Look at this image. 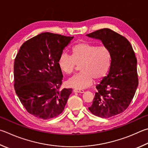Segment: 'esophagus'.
I'll use <instances>...</instances> for the list:
<instances>
[{
	"label": "esophagus",
	"mask_w": 148,
	"mask_h": 148,
	"mask_svg": "<svg viewBox=\"0 0 148 148\" xmlns=\"http://www.w3.org/2000/svg\"><path fill=\"white\" fill-rule=\"evenodd\" d=\"M74 92H80V93H83L84 92V90L83 89H78V88H75L74 89Z\"/></svg>",
	"instance_id": "34e87169"
}]
</instances>
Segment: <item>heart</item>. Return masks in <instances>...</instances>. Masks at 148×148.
Returning <instances> with one entry per match:
<instances>
[{"instance_id":"obj_1","label":"heart","mask_w":148,"mask_h":148,"mask_svg":"<svg viewBox=\"0 0 148 148\" xmlns=\"http://www.w3.org/2000/svg\"><path fill=\"white\" fill-rule=\"evenodd\" d=\"M58 65L64 73L71 74L77 65L82 72L74 75L67 82L69 86L76 88H85L93 83V78L100 80L106 76L111 65V53L103 45L98 46L87 42H79L72 48V56L66 53L60 55Z\"/></svg>"}]
</instances>
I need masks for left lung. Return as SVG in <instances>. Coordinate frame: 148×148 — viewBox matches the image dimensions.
Here are the masks:
<instances>
[{
    "mask_svg": "<svg viewBox=\"0 0 148 148\" xmlns=\"http://www.w3.org/2000/svg\"><path fill=\"white\" fill-rule=\"evenodd\" d=\"M100 39L111 53L109 74L96 86L97 92L88 110L101 118H110L127 108L138 85L137 60L131 43L120 34L103 28L87 34Z\"/></svg>",
    "mask_w": 148,
    "mask_h": 148,
    "instance_id": "obj_1",
    "label": "left lung"
}]
</instances>
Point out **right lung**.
I'll use <instances>...</instances> for the list:
<instances>
[{
    "label": "right lung",
    "instance_id": "1",
    "mask_svg": "<svg viewBox=\"0 0 148 148\" xmlns=\"http://www.w3.org/2000/svg\"><path fill=\"white\" fill-rule=\"evenodd\" d=\"M74 37L45 32L24 42L14 61V88L29 114L47 120L64 111L72 88L60 90L58 61Z\"/></svg>",
    "mask_w": 148,
    "mask_h": 148
}]
</instances>
